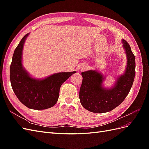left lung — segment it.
<instances>
[{"label":"left lung","mask_w":149,"mask_h":149,"mask_svg":"<svg viewBox=\"0 0 149 149\" xmlns=\"http://www.w3.org/2000/svg\"><path fill=\"white\" fill-rule=\"evenodd\" d=\"M127 56V67L125 73L117 79L114 86L103 87L105 77L96 70L82 72L83 81L79 97L80 102L86 109L94 113H104L113 110L123 102L133 84L136 74V61L129 44L122 40Z\"/></svg>","instance_id":"obj_1"}]
</instances>
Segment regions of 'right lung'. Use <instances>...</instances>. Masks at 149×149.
Wrapping results in <instances>:
<instances>
[{
  "mask_svg": "<svg viewBox=\"0 0 149 149\" xmlns=\"http://www.w3.org/2000/svg\"><path fill=\"white\" fill-rule=\"evenodd\" d=\"M26 34L15 49L10 67V79L13 91L19 101L31 109L42 110L53 107L58 101L61 84L73 72H61L42 79L33 78L22 65V51Z\"/></svg>",
  "mask_w": 149,
  "mask_h": 149,
  "instance_id": "1",
  "label": "right lung"
}]
</instances>
